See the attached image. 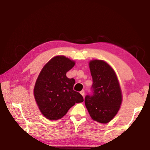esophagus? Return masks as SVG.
<instances>
[{
  "mask_svg": "<svg viewBox=\"0 0 150 150\" xmlns=\"http://www.w3.org/2000/svg\"><path fill=\"white\" fill-rule=\"evenodd\" d=\"M80 93H81V95H82L83 97H84V96H85V91L84 90H83V91H81V92H80Z\"/></svg>",
  "mask_w": 150,
  "mask_h": 150,
  "instance_id": "1",
  "label": "esophagus"
}]
</instances>
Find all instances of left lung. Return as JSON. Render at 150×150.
Returning <instances> with one entry per match:
<instances>
[{
  "label": "left lung",
  "mask_w": 150,
  "mask_h": 150,
  "mask_svg": "<svg viewBox=\"0 0 150 150\" xmlns=\"http://www.w3.org/2000/svg\"><path fill=\"white\" fill-rule=\"evenodd\" d=\"M93 95H87L85 106L93 120L106 124L118 113L122 102L120 83L115 70L103 60L89 62Z\"/></svg>",
  "instance_id": "left-lung-1"
}]
</instances>
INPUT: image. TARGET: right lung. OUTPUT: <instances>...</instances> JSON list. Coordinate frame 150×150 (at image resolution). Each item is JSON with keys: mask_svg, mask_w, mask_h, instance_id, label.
Here are the masks:
<instances>
[{"mask_svg": "<svg viewBox=\"0 0 150 150\" xmlns=\"http://www.w3.org/2000/svg\"><path fill=\"white\" fill-rule=\"evenodd\" d=\"M75 64L64 55H57L44 66L37 78L34 98L40 111L48 120L61 119L75 103L84 100L79 93L73 90L74 79L66 76Z\"/></svg>", "mask_w": 150, "mask_h": 150, "instance_id": "1", "label": "right lung"}]
</instances>
